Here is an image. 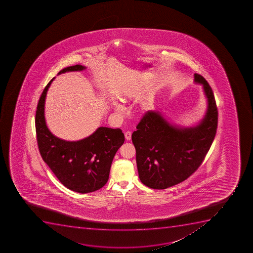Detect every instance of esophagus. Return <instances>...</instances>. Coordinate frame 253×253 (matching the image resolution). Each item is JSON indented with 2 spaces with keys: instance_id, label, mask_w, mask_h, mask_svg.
Wrapping results in <instances>:
<instances>
[{
  "instance_id": "1",
  "label": "esophagus",
  "mask_w": 253,
  "mask_h": 253,
  "mask_svg": "<svg viewBox=\"0 0 253 253\" xmlns=\"http://www.w3.org/2000/svg\"><path fill=\"white\" fill-rule=\"evenodd\" d=\"M131 135H132V133H131V132H129V131H127V132H125V139H126V140L127 141L130 140Z\"/></svg>"
}]
</instances>
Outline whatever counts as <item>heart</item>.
Returning a JSON list of instances; mask_svg holds the SVG:
<instances>
[{
	"label": "heart",
	"mask_w": 253,
	"mask_h": 253,
	"mask_svg": "<svg viewBox=\"0 0 253 253\" xmlns=\"http://www.w3.org/2000/svg\"><path fill=\"white\" fill-rule=\"evenodd\" d=\"M129 93L132 94V93H128L127 95H123V96L120 97V100H122L123 102H128V100H129ZM115 109L119 110V111L122 110V107H121V105H115Z\"/></svg>",
	"instance_id": "b5f03b06"
}]
</instances>
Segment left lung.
Instances as JSON below:
<instances>
[{
    "mask_svg": "<svg viewBox=\"0 0 253 253\" xmlns=\"http://www.w3.org/2000/svg\"><path fill=\"white\" fill-rule=\"evenodd\" d=\"M195 82L203 85L208 100L207 112L199 125L179 128L159 111L149 110L132 134L139 179L148 187L163 190L186 180L200 168L212 145L218 108L207 81L195 73Z\"/></svg>",
    "mask_w": 253,
    "mask_h": 253,
    "instance_id": "1",
    "label": "left lung"
}]
</instances>
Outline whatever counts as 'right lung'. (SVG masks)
<instances>
[{"label":"right lung","instance_id":"obj_1","mask_svg":"<svg viewBox=\"0 0 253 253\" xmlns=\"http://www.w3.org/2000/svg\"><path fill=\"white\" fill-rule=\"evenodd\" d=\"M82 65L63 68L66 72L83 71ZM54 78L46 85L38 103L35 129L38 147L44 163L59 181L75 192H93L106 184L113 158L125 142L120 128H98L87 138L70 142L57 138L46 125L44 102L46 94Z\"/></svg>","mask_w":253,"mask_h":253}]
</instances>
